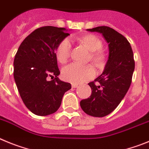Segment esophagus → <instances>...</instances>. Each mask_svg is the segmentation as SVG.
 Listing matches in <instances>:
<instances>
[{"instance_id":"34e87169","label":"esophagus","mask_w":149,"mask_h":149,"mask_svg":"<svg viewBox=\"0 0 149 149\" xmlns=\"http://www.w3.org/2000/svg\"><path fill=\"white\" fill-rule=\"evenodd\" d=\"M72 88H76V87H78V85H79V84H77V83H72Z\"/></svg>"}]
</instances>
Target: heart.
I'll return each mask as SVG.
<instances>
[{"label":"heart","instance_id":"1","mask_svg":"<svg viewBox=\"0 0 149 149\" xmlns=\"http://www.w3.org/2000/svg\"><path fill=\"white\" fill-rule=\"evenodd\" d=\"M78 42L88 48L91 52L89 59L100 68L102 66L105 60V56L100 49L102 47V43L100 38L92 34H87L84 36L75 38ZM72 45L68 38L63 39L58 44L56 49V58L61 64H65L68 61L71 54ZM96 74L94 68L91 65H79L77 64H72L62 70V76L66 81L73 83L84 82L93 78Z\"/></svg>","mask_w":149,"mask_h":149}]
</instances>
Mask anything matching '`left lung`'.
<instances>
[{
  "label": "left lung",
  "instance_id": "left-lung-1",
  "mask_svg": "<svg viewBox=\"0 0 149 149\" xmlns=\"http://www.w3.org/2000/svg\"><path fill=\"white\" fill-rule=\"evenodd\" d=\"M102 33L108 44L109 56L103 73L88 83L91 96L80 102L84 113L103 117L116 109L131 85L135 63L131 45L126 38L106 26L88 29Z\"/></svg>",
  "mask_w": 149,
  "mask_h": 149
}]
</instances>
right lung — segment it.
<instances>
[{
	"label": "right lung",
	"instance_id": "right-lung-1",
	"mask_svg": "<svg viewBox=\"0 0 149 149\" xmlns=\"http://www.w3.org/2000/svg\"><path fill=\"white\" fill-rule=\"evenodd\" d=\"M65 28L46 26L38 28L25 38L14 59V79L23 102L38 116L55 113L59 108L70 83L58 78L56 49L69 36ZM52 79L51 81L48 78Z\"/></svg>",
	"mask_w": 149,
	"mask_h": 149
}]
</instances>
